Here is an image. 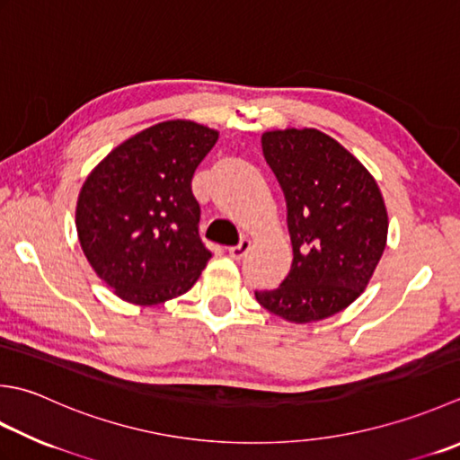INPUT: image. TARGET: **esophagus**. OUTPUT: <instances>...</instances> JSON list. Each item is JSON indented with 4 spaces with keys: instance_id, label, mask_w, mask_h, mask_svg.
<instances>
[{
    "instance_id": "obj_1",
    "label": "esophagus",
    "mask_w": 460,
    "mask_h": 460,
    "mask_svg": "<svg viewBox=\"0 0 460 460\" xmlns=\"http://www.w3.org/2000/svg\"><path fill=\"white\" fill-rule=\"evenodd\" d=\"M251 249V241L249 239H241L237 245H233V247H229V255L233 257V259H243L247 255V251Z\"/></svg>"
}]
</instances>
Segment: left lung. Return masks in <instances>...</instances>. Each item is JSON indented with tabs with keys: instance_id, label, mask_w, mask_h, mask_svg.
I'll return each mask as SVG.
<instances>
[{
	"instance_id": "1",
	"label": "left lung",
	"mask_w": 460,
	"mask_h": 460,
	"mask_svg": "<svg viewBox=\"0 0 460 460\" xmlns=\"http://www.w3.org/2000/svg\"><path fill=\"white\" fill-rule=\"evenodd\" d=\"M287 201L291 271L259 305L291 323L349 307L371 281L386 245L381 189L355 155L319 129H277L261 137Z\"/></svg>"
}]
</instances>
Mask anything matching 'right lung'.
Masks as SVG:
<instances>
[{"label":"right lung","mask_w":460,"mask_h":460,"mask_svg":"<svg viewBox=\"0 0 460 460\" xmlns=\"http://www.w3.org/2000/svg\"><path fill=\"white\" fill-rule=\"evenodd\" d=\"M219 131L187 119L153 125L117 146L79 191L77 237L119 299L159 305L187 293L211 259L199 237L197 165Z\"/></svg>","instance_id":"obj_1"}]
</instances>
